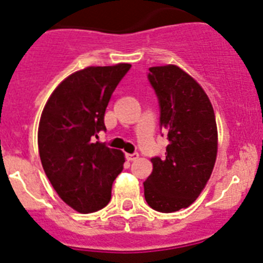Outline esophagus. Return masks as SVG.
Wrapping results in <instances>:
<instances>
[{"label": "esophagus", "instance_id": "1", "mask_svg": "<svg viewBox=\"0 0 263 263\" xmlns=\"http://www.w3.org/2000/svg\"><path fill=\"white\" fill-rule=\"evenodd\" d=\"M126 157L128 161H135L139 158V153H127Z\"/></svg>", "mask_w": 263, "mask_h": 263}]
</instances>
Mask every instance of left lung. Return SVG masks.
Returning <instances> with one entry per match:
<instances>
[{"label": "left lung", "instance_id": "left-lung-1", "mask_svg": "<svg viewBox=\"0 0 263 263\" xmlns=\"http://www.w3.org/2000/svg\"><path fill=\"white\" fill-rule=\"evenodd\" d=\"M160 101V124L167 132L166 157L152 158L144 196L153 210L187 208L211 177L217 155V126L211 101L196 80L177 65L149 68Z\"/></svg>", "mask_w": 263, "mask_h": 263}]
</instances>
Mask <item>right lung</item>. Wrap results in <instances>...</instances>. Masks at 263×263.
I'll return each mask as SVG.
<instances>
[{"mask_svg":"<svg viewBox=\"0 0 263 263\" xmlns=\"http://www.w3.org/2000/svg\"><path fill=\"white\" fill-rule=\"evenodd\" d=\"M131 64L87 67L63 80L52 91L37 128L43 169L63 202L80 214L110 202L112 182L123 170L124 153L93 143L105 127V111Z\"/></svg>","mask_w":263,"mask_h":263,"instance_id":"right-lung-1","label":"right lung"}]
</instances>
